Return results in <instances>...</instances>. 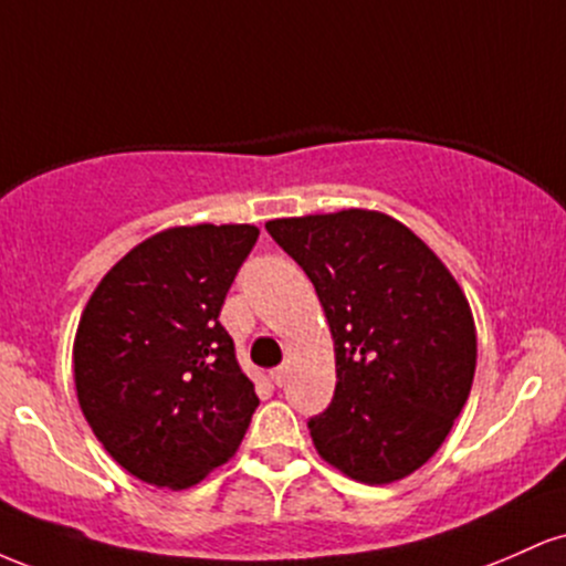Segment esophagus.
Wrapping results in <instances>:
<instances>
[{
	"mask_svg": "<svg viewBox=\"0 0 566 566\" xmlns=\"http://www.w3.org/2000/svg\"><path fill=\"white\" fill-rule=\"evenodd\" d=\"M284 378H287V367H274V369H271V380H274L276 386H282Z\"/></svg>",
	"mask_w": 566,
	"mask_h": 566,
	"instance_id": "34e87169",
	"label": "esophagus"
}]
</instances>
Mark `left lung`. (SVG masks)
<instances>
[{
	"label": "left lung",
	"mask_w": 566,
	"mask_h": 566,
	"mask_svg": "<svg viewBox=\"0 0 566 566\" xmlns=\"http://www.w3.org/2000/svg\"><path fill=\"white\" fill-rule=\"evenodd\" d=\"M265 231L311 279L335 340V396L308 420L316 450L356 482L409 476L471 394L476 327L463 290L382 212L282 218Z\"/></svg>",
	"instance_id": "left-lung-1"
}]
</instances>
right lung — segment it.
<instances>
[{
  "instance_id": "add662e5",
  "label": "right lung",
  "mask_w": 566,
  "mask_h": 566,
  "mask_svg": "<svg viewBox=\"0 0 566 566\" xmlns=\"http://www.w3.org/2000/svg\"><path fill=\"white\" fill-rule=\"evenodd\" d=\"M255 226H180L101 279L74 340L80 407L122 469L197 484L237 452L258 407L220 308L258 242Z\"/></svg>"
}]
</instances>
